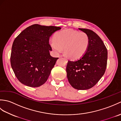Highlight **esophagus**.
<instances>
[{
    "label": "esophagus",
    "mask_w": 121,
    "mask_h": 121,
    "mask_svg": "<svg viewBox=\"0 0 121 121\" xmlns=\"http://www.w3.org/2000/svg\"><path fill=\"white\" fill-rule=\"evenodd\" d=\"M64 59H65V61H66V62H67V61H68V60H67V59H66V58H64Z\"/></svg>",
    "instance_id": "34e87169"
}]
</instances>
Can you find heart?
Masks as SVG:
<instances>
[{
    "instance_id": "1",
    "label": "heart",
    "mask_w": 121,
    "mask_h": 121,
    "mask_svg": "<svg viewBox=\"0 0 121 121\" xmlns=\"http://www.w3.org/2000/svg\"><path fill=\"white\" fill-rule=\"evenodd\" d=\"M54 41L50 43L53 51L59 54L64 49V52L69 58L77 60L86 53L90 39L87 33L72 29L65 30L56 33Z\"/></svg>"
}]
</instances>
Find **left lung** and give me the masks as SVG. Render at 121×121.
Wrapping results in <instances>:
<instances>
[{
	"mask_svg": "<svg viewBox=\"0 0 121 121\" xmlns=\"http://www.w3.org/2000/svg\"><path fill=\"white\" fill-rule=\"evenodd\" d=\"M89 37V48L78 60L68 61L66 67L69 82L73 88L86 90L96 85L106 70L108 51L103 41L96 33L86 29H79Z\"/></svg>",
	"mask_w": 121,
	"mask_h": 121,
	"instance_id": "1",
	"label": "left lung"
}]
</instances>
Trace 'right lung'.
<instances>
[{
  "label": "right lung",
  "instance_id": "right-lung-1",
  "mask_svg": "<svg viewBox=\"0 0 121 121\" xmlns=\"http://www.w3.org/2000/svg\"><path fill=\"white\" fill-rule=\"evenodd\" d=\"M61 29L33 24L15 38L10 62L15 76L22 84L37 87L47 81L58 59L50 55L52 48L49 40L54 32Z\"/></svg>",
  "mask_w": 121,
  "mask_h": 121
}]
</instances>
